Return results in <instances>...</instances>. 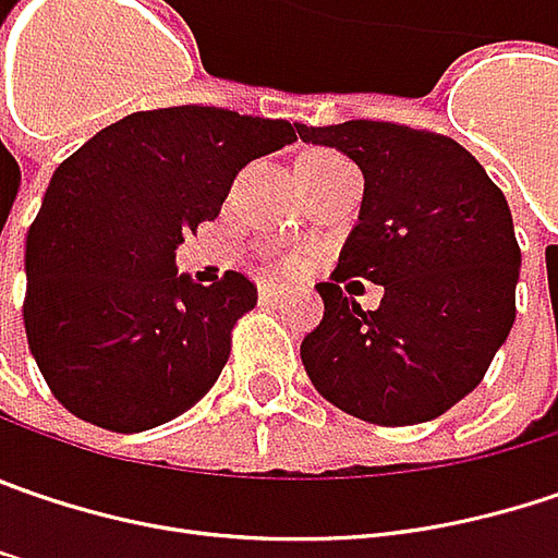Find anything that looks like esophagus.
<instances>
[{
	"label": "esophagus",
	"instance_id": "esophagus-1",
	"mask_svg": "<svg viewBox=\"0 0 558 558\" xmlns=\"http://www.w3.org/2000/svg\"><path fill=\"white\" fill-rule=\"evenodd\" d=\"M258 296H262V303H278L280 296H283V287H278V283H262L258 287Z\"/></svg>",
	"mask_w": 558,
	"mask_h": 558
}]
</instances>
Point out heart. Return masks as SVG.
Wrapping results in <instances>:
<instances>
[{
    "label": "heart",
    "mask_w": 558,
    "mask_h": 558,
    "mask_svg": "<svg viewBox=\"0 0 558 558\" xmlns=\"http://www.w3.org/2000/svg\"><path fill=\"white\" fill-rule=\"evenodd\" d=\"M325 160H341L338 154H328V150H315L310 157H303V163H325Z\"/></svg>",
    "instance_id": "obj_1"
}]
</instances>
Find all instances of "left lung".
Here are the masks:
<instances>
[{
	"label": "left lung",
	"instance_id": "left-lung-1",
	"mask_svg": "<svg viewBox=\"0 0 558 558\" xmlns=\"http://www.w3.org/2000/svg\"><path fill=\"white\" fill-rule=\"evenodd\" d=\"M310 145L363 170L360 223L347 236L318 328L300 347L325 401L376 426L442 416L483 381L514 325L521 248L506 195L454 138L398 122L300 125ZM386 287L360 311L340 283Z\"/></svg>",
	"mask_w": 558,
	"mask_h": 558
}]
</instances>
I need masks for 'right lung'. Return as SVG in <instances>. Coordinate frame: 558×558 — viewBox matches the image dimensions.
<instances>
[{
  "mask_svg": "<svg viewBox=\"0 0 558 558\" xmlns=\"http://www.w3.org/2000/svg\"><path fill=\"white\" fill-rule=\"evenodd\" d=\"M300 125L220 107L119 119L65 157L27 230L24 331L52 398L113 433L154 429L211 388L255 283L177 275V246L236 173Z\"/></svg>",
  "mask_w": 558,
  "mask_h": 558,
  "instance_id": "add662e5",
  "label": "right lung"
}]
</instances>
